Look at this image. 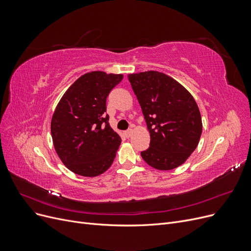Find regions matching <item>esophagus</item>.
<instances>
[{"label": "esophagus", "mask_w": 251, "mask_h": 251, "mask_svg": "<svg viewBox=\"0 0 251 251\" xmlns=\"http://www.w3.org/2000/svg\"><path fill=\"white\" fill-rule=\"evenodd\" d=\"M132 133H133V130H132V128H128V130H126V131L125 132V135L126 136L127 138H128V137H130V136L132 135Z\"/></svg>", "instance_id": "esophagus-1"}]
</instances>
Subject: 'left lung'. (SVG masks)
I'll return each mask as SVG.
<instances>
[{"label": "left lung", "mask_w": 251, "mask_h": 251, "mask_svg": "<svg viewBox=\"0 0 251 251\" xmlns=\"http://www.w3.org/2000/svg\"><path fill=\"white\" fill-rule=\"evenodd\" d=\"M151 136L141 157L151 168L170 171L183 164L198 147L201 114L193 95L169 75L147 71L127 75Z\"/></svg>", "instance_id": "obj_1"}]
</instances>
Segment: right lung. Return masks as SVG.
Masks as SVG:
<instances>
[{
  "mask_svg": "<svg viewBox=\"0 0 251 251\" xmlns=\"http://www.w3.org/2000/svg\"><path fill=\"white\" fill-rule=\"evenodd\" d=\"M123 74L93 71L81 75L57 103L51 119L53 146L74 174L96 177L112 165L120 136L109 125L107 97Z\"/></svg>",
  "mask_w": 251,
  "mask_h": 251,
  "instance_id": "right-lung-1",
  "label": "right lung"
}]
</instances>
